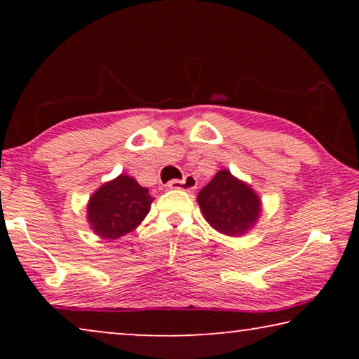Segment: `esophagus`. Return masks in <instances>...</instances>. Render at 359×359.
<instances>
[{"label": "esophagus", "mask_w": 359, "mask_h": 359, "mask_svg": "<svg viewBox=\"0 0 359 359\" xmlns=\"http://www.w3.org/2000/svg\"><path fill=\"white\" fill-rule=\"evenodd\" d=\"M196 178H193V176H186L184 180H171V181H168V188L170 189H186V191H189V189H194L196 188Z\"/></svg>", "instance_id": "esophagus-1"}]
</instances>
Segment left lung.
<instances>
[{
	"instance_id": "left-lung-1",
	"label": "left lung",
	"mask_w": 359,
	"mask_h": 359,
	"mask_svg": "<svg viewBox=\"0 0 359 359\" xmlns=\"http://www.w3.org/2000/svg\"><path fill=\"white\" fill-rule=\"evenodd\" d=\"M199 208L204 217L220 233H247L257 222L262 203L248 184L220 170L198 194Z\"/></svg>"
}]
</instances>
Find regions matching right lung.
I'll list each match as a JSON object with an SVG mask.
<instances>
[{
    "instance_id": "add662e5",
    "label": "right lung",
    "mask_w": 359,
    "mask_h": 359,
    "mask_svg": "<svg viewBox=\"0 0 359 359\" xmlns=\"http://www.w3.org/2000/svg\"><path fill=\"white\" fill-rule=\"evenodd\" d=\"M154 198L134 178L121 175L102 184L88 204L91 229L102 238L116 240L129 233L149 214Z\"/></svg>"
}]
</instances>
